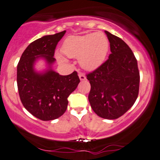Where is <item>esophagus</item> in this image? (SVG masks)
Returning <instances> with one entry per match:
<instances>
[{
  "mask_svg": "<svg viewBox=\"0 0 160 160\" xmlns=\"http://www.w3.org/2000/svg\"><path fill=\"white\" fill-rule=\"evenodd\" d=\"M78 76H79V78H80V80H85L86 78V75L82 74V73H80V74H78Z\"/></svg>",
  "mask_w": 160,
  "mask_h": 160,
  "instance_id": "1",
  "label": "esophagus"
}]
</instances>
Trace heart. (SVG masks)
<instances>
[{
  "instance_id": "b5f03b06",
  "label": "heart",
  "mask_w": 160,
  "mask_h": 160,
  "mask_svg": "<svg viewBox=\"0 0 160 160\" xmlns=\"http://www.w3.org/2000/svg\"><path fill=\"white\" fill-rule=\"evenodd\" d=\"M109 51V41L103 32L71 36L62 45V51L70 58L78 57V62L82 68L92 71L103 64ZM56 57L60 62L66 63L68 59L59 52Z\"/></svg>"
}]
</instances>
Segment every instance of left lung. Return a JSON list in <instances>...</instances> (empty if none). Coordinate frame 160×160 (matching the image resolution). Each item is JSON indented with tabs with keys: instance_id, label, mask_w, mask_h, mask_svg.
<instances>
[{
	"instance_id": "left-lung-1",
	"label": "left lung",
	"mask_w": 160,
	"mask_h": 160,
	"mask_svg": "<svg viewBox=\"0 0 160 160\" xmlns=\"http://www.w3.org/2000/svg\"><path fill=\"white\" fill-rule=\"evenodd\" d=\"M111 53L109 59L87 74L91 85L88 101L99 117L113 120L129 110L136 101L139 88L137 60L122 38L105 30Z\"/></svg>"
}]
</instances>
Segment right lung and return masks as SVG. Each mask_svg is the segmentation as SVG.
I'll list each match as a JSON object with an SVG mask.
<instances>
[{
  "mask_svg": "<svg viewBox=\"0 0 160 160\" xmlns=\"http://www.w3.org/2000/svg\"><path fill=\"white\" fill-rule=\"evenodd\" d=\"M65 32L44 36L32 42L23 52L17 66V85L22 104L42 121L54 120L64 114L68 96L80 82L76 72L63 76L53 69L56 46ZM39 60L45 62L42 70L35 68Z\"/></svg>",
  "mask_w": 160,
  "mask_h": 160,
  "instance_id": "obj_1",
  "label": "right lung"
}]
</instances>
